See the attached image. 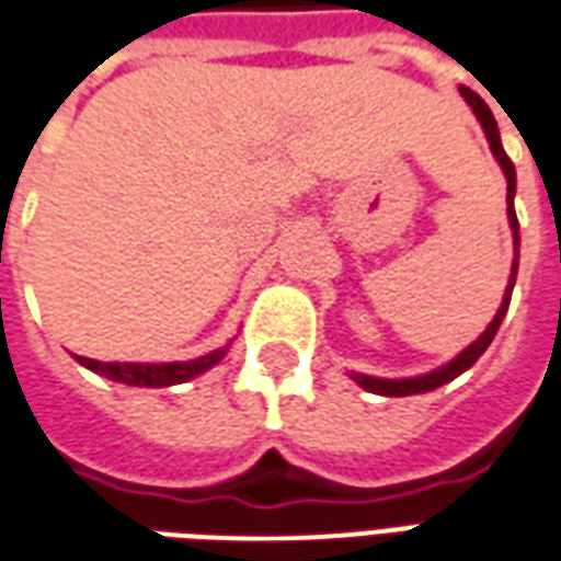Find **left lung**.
I'll return each mask as SVG.
<instances>
[{"label":"left lung","mask_w":561,"mask_h":561,"mask_svg":"<svg viewBox=\"0 0 561 561\" xmlns=\"http://www.w3.org/2000/svg\"><path fill=\"white\" fill-rule=\"evenodd\" d=\"M461 96H465V103L471 105L477 121L483 124L485 139H489V148H492V154L501 163V170L507 175V218H511V230H513V249H516V257H513V270H511V282H507V291H504V300H501L499 312H495V319L492 324L485 328L483 334L473 340L471 346L465 348L461 355H456L453 362L444 364L440 370H431L425 376H410V379H376V376H362L355 374V382L362 386V389L374 391V394H389V398H403V394H422V391L431 389H440L446 382H453L458 374H465L468 367H471L480 355H483L489 343L495 340L501 328V319H504V312L511 307V294H513V282H516V267H519V221H516V209H513V194H516V170H513L511 158L504 154V148H501V136H499V124H495V117L489 112V105L480 100V93H473L471 88H461Z\"/></svg>","instance_id":"8db88e82"}]
</instances>
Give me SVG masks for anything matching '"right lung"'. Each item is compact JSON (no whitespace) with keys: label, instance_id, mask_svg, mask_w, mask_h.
<instances>
[{"label":"right lung","instance_id":"right-lung-1","mask_svg":"<svg viewBox=\"0 0 561 561\" xmlns=\"http://www.w3.org/2000/svg\"><path fill=\"white\" fill-rule=\"evenodd\" d=\"M225 358V348H218L213 355H203V358H194V362H167V364H133V362H96V358H81L78 362L84 364L93 374H103L115 382H127V386H151V389H163V386H179V382H187L194 376L206 374L213 364H218Z\"/></svg>","mask_w":561,"mask_h":561}]
</instances>
